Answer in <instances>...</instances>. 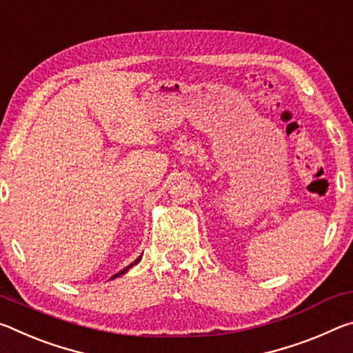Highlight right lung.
<instances>
[{
  "label": "right lung",
  "mask_w": 353,
  "mask_h": 353,
  "mask_svg": "<svg viewBox=\"0 0 353 353\" xmlns=\"http://www.w3.org/2000/svg\"><path fill=\"white\" fill-rule=\"evenodd\" d=\"M141 258H142V256H139V258L136 259V261H134V263H131L130 265H126V268H125V269H122V270H120V272H117V274H115V275H112V276H111V280H112V279H117V276H120V275H123V274L126 272V270H128V269H131V268H132V265H134V264H137L139 261H141Z\"/></svg>",
  "instance_id": "1"
}]
</instances>
